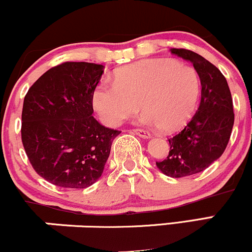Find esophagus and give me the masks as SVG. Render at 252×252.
I'll return each mask as SVG.
<instances>
[{
  "instance_id": "esophagus-1",
  "label": "esophagus",
  "mask_w": 252,
  "mask_h": 252,
  "mask_svg": "<svg viewBox=\"0 0 252 252\" xmlns=\"http://www.w3.org/2000/svg\"><path fill=\"white\" fill-rule=\"evenodd\" d=\"M132 131H134L136 135L141 136V137H143V138L150 137V132L147 131V130H144V129H134Z\"/></svg>"
}]
</instances>
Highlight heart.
<instances>
[{
    "label": "heart",
    "mask_w": 252,
    "mask_h": 252,
    "mask_svg": "<svg viewBox=\"0 0 252 252\" xmlns=\"http://www.w3.org/2000/svg\"><path fill=\"white\" fill-rule=\"evenodd\" d=\"M200 88V78L192 66L173 59L144 60L117 70L114 84H98L92 104L102 122L110 126L134 116L141 104V121L169 132L189 122Z\"/></svg>",
    "instance_id": "b5f03b06"
}]
</instances>
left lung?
I'll return each instance as SVG.
<instances>
[{"label": "left lung", "instance_id": "left-lung-1", "mask_svg": "<svg viewBox=\"0 0 252 252\" xmlns=\"http://www.w3.org/2000/svg\"><path fill=\"white\" fill-rule=\"evenodd\" d=\"M170 52L192 63L201 83V99L194 116L168 140V156L156 162L167 176L184 178L202 172L220 158L230 140L235 114L226 79L213 63L189 50Z\"/></svg>", "mask_w": 252, "mask_h": 252}]
</instances>
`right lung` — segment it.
I'll return each instance as SVG.
<instances>
[{
	"mask_svg": "<svg viewBox=\"0 0 252 252\" xmlns=\"http://www.w3.org/2000/svg\"><path fill=\"white\" fill-rule=\"evenodd\" d=\"M103 68L92 63H63L45 72L25 96L22 144L34 170L56 186L94 185L121 134L92 116V92Z\"/></svg>",
	"mask_w": 252,
	"mask_h": 252,
	"instance_id": "right-lung-1",
	"label": "right lung"
}]
</instances>
